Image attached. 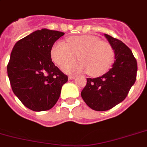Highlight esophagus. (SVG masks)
I'll return each mask as SVG.
<instances>
[{
    "label": "esophagus",
    "instance_id": "esophagus-1",
    "mask_svg": "<svg viewBox=\"0 0 147 147\" xmlns=\"http://www.w3.org/2000/svg\"><path fill=\"white\" fill-rule=\"evenodd\" d=\"M76 78V76H75V75H70L69 76H68V79H70V80H71V79H74Z\"/></svg>",
    "mask_w": 147,
    "mask_h": 147
}]
</instances>
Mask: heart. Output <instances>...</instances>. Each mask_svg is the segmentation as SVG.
<instances>
[{
  "instance_id": "heart-1",
  "label": "heart",
  "mask_w": 147,
  "mask_h": 147,
  "mask_svg": "<svg viewBox=\"0 0 147 147\" xmlns=\"http://www.w3.org/2000/svg\"><path fill=\"white\" fill-rule=\"evenodd\" d=\"M66 40L67 44L57 41L51 50L52 61L61 69L65 67L67 72L88 71L90 76L96 77L106 73L111 67L115 51L109 43L92 35L69 36ZM76 56L80 61L70 65Z\"/></svg>"
}]
</instances>
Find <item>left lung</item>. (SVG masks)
<instances>
[{"label":"left lung","instance_id":"8db88e82","mask_svg":"<svg viewBox=\"0 0 147 147\" xmlns=\"http://www.w3.org/2000/svg\"><path fill=\"white\" fill-rule=\"evenodd\" d=\"M115 51L112 68L102 76L88 78L81 92L83 100L97 111L111 109L123 101L136 79L137 62L130 49L121 40L104 34Z\"/></svg>","mask_w":147,"mask_h":147}]
</instances>
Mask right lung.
Here are the masks:
<instances>
[{
  "label": "right lung",
  "mask_w": 147,
  "mask_h": 147,
  "mask_svg": "<svg viewBox=\"0 0 147 147\" xmlns=\"http://www.w3.org/2000/svg\"><path fill=\"white\" fill-rule=\"evenodd\" d=\"M64 32L42 29L18 40L11 53L7 76L14 93L34 111L51 109L68 76L55 66L51 50Z\"/></svg>",
  "instance_id": "right-lung-1"
}]
</instances>
